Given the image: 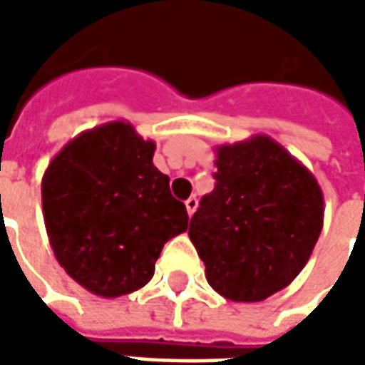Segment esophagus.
<instances>
[{"label":"esophagus","instance_id":"obj_1","mask_svg":"<svg viewBox=\"0 0 365 365\" xmlns=\"http://www.w3.org/2000/svg\"><path fill=\"white\" fill-rule=\"evenodd\" d=\"M185 209H187V215H193L195 211H197V199L195 197H190L187 201H185Z\"/></svg>","mask_w":365,"mask_h":365}]
</instances>
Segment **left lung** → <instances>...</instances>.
I'll return each mask as SVG.
<instances>
[{
  "label": "left lung",
  "instance_id": "obj_1",
  "mask_svg": "<svg viewBox=\"0 0 365 365\" xmlns=\"http://www.w3.org/2000/svg\"><path fill=\"white\" fill-rule=\"evenodd\" d=\"M215 190L191 217L190 238L219 295L256 303L287 287L321 237L317 178L266 135L215 148Z\"/></svg>",
  "mask_w": 365,
  "mask_h": 365
}]
</instances>
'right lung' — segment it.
<instances>
[{
  "mask_svg": "<svg viewBox=\"0 0 365 365\" xmlns=\"http://www.w3.org/2000/svg\"><path fill=\"white\" fill-rule=\"evenodd\" d=\"M154 140L127 120L72 138L43 175V215L66 274L99 297L140 289L170 238L187 230V211L170 178L152 164Z\"/></svg>",
  "mask_w": 365,
  "mask_h": 365,
  "instance_id": "1",
  "label": "right lung"
}]
</instances>
